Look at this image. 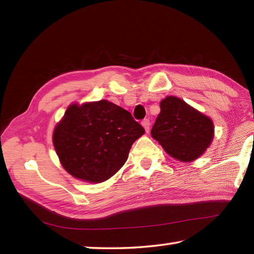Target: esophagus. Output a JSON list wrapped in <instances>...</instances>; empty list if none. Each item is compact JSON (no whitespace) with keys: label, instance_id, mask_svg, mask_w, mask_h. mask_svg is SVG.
Here are the masks:
<instances>
[{"label":"esophagus","instance_id":"1","mask_svg":"<svg viewBox=\"0 0 254 254\" xmlns=\"http://www.w3.org/2000/svg\"><path fill=\"white\" fill-rule=\"evenodd\" d=\"M141 124H142V127H144L145 132H149L150 131V121L148 119H144L142 122H141Z\"/></svg>","mask_w":254,"mask_h":254}]
</instances>
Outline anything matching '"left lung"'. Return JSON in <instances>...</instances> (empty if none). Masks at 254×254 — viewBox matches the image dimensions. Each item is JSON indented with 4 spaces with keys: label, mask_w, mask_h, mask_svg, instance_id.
Instances as JSON below:
<instances>
[{
    "label": "left lung",
    "mask_w": 254,
    "mask_h": 254,
    "mask_svg": "<svg viewBox=\"0 0 254 254\" xmlns=\"http://www.w3.org/2000/svg\"><path fill=\"white\" fill-rule=\"evenodd\" d=\"M151 136L170 157L183 162L196 160L214 137V123L208 117L176 96L160 102V113Z\"/></svg>",
    "instance_id": "1"
}]
</instances>
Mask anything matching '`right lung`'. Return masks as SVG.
<instances>
[{
	"label": "right lung",
	"instance_id": "obj_1",
	"mask_svg": "<svg viewBox=\"0 0 254 254\" xmlns=\"http://www.w3.org/2000/svg\"><path fill=\"white\" fill-rule=\"evenodd\" d=\"M143 133L130 112L101 100L68 106L55 127L53 142L68 174L98 184L122 168L132 144Z\"/></svg>",
	"mask_w": 254,
	"mask_h": 254
}]
</instances>
